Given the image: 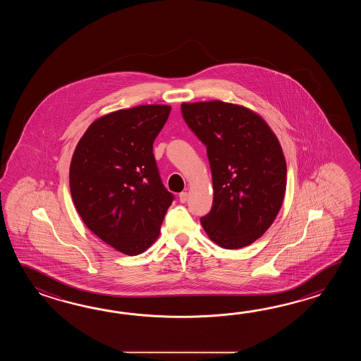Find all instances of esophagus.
Instances as JSON below:
<instances>
[{
  "label": "esophagus",
  "instance_id": "1",
  "mask_svg": "<svg viewBox=\"0 0 361 361\" xmlns=\"http://www.w3.org/2000/svg\"><path fill=\"white\" fill-rule=\"evenodd\" d=\"M187 200H188V192H182V193H179V201L184 204V202H187Z\"/></svg>",
  "mask_w": 361,
  "mask_h": 361
}]
</instances>
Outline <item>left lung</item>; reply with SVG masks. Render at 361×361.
Listing matches in <instances>:
<instances>
[{"label": "left lung", "instance_id": "8db88e82", "mask_svg": "<svg viewBox=\"0 0 361 361\" xmlns=\"http://www.w3.org/2000/svg\"><path fill=\"white\" fill-rule=\"evenodd\" d=\"M184 121L207 146L213 207L201 218L209 238L224 249L253 244L279 214L286 190L283 148L252 109L209 100L182 103Z\"/></svg>", "mask_w": 361, "mask_h": 361}]
</instances>
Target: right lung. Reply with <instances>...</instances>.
Returning a JSON list of instances; mask_svg holds the SVG:
<instances>
[{
	"label": "right lung",
	"mask_w": 361,
	"mask_h": 361,
	"mask_svg": "<svg viewBox=\"0 0 361 361\" xmlns=\"http://www.w3.org/2000/svg\"><path fill=\"white\" fill-rule=\"evenodd\" d=\"M170 111L146 104L102 116L85 131L71 160L69 188L81 219L126 255L154 244L174 199L152 152Z\"/></svg>",
	"instance_id": "right-lung-1"
}]
</instances>
